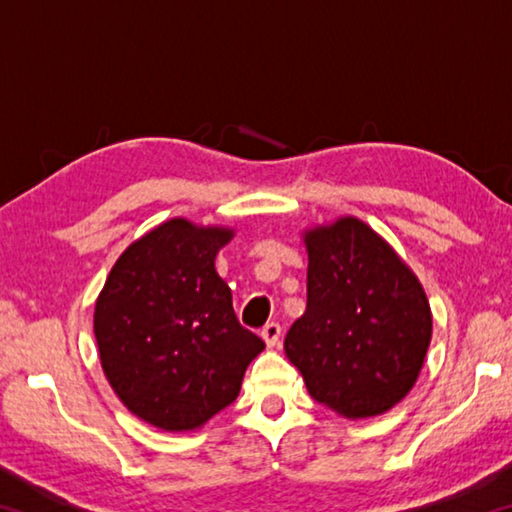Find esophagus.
I'll return each mask as SVG.
<instances>
[{"label": "esophagus", "instance_id": "obj_1", "mask_svg": "<svg viewBox=\"0 0 512 512\" xmlns=\"http://www.w3.org/2000/svg\"><path fill=\"white\" fill-rule=\"evenodd\" d=\"M280 336H282V327L277 323H266L262 327V339L266 341L268 348H277V345H280Z\"/></svg>", "mask_w": 512, "mask_h": 512}]
</instances>
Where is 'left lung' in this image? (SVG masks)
Segmentation results:
<instances>
[{
  "instance_id": "left-lung-1",
  "label": "left lung",
  "mask_w": 512,
  "mask_h": 512,
  "mask_svg": "<svg viewBox=\"0 0 512 512\" xmlns=\"http://www.w3.org/2000/svg\"><path fill=\"white\" fill-rule=\"evenodd\" d=\"M307 309L284 352L316 402L370 418L406 397L431 341L418 277L375 230L352 216L305 235Z\"/></svg>"
}]
</instances>
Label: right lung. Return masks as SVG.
<instances>
[{"instance_id": "add662e5", "label": "right lung", "mask_w": 512, "mask_h": 512, "mask_svg": "<svg viewBox=\"0 0 512 512\" xmlns=\"http://www.w3.org/2000/svg\"><path fill=\"white\" fill-rule=\"evenodd\" d=\"M232 230L171 219L117 259L94 307L112 391L164 431H189L237 400L264 341L239 323L214 268Z\"/></svg>"}]
</instances>
